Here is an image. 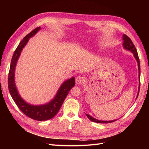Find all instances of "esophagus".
I'll use <instances>...</instances> for the list:
<instances>
[{"mask_svg":"<svg viewBox=\"0 0 149 149\" xmlns=\"http://www.w3.org/2000/svg\"><path fill=\"white\" fill-rule=\"evenodd\" d=\"M85 80H86V79L84 77H83V76H78L76 78V84H82L84 82H85Z\"/></svg>","mask_w":149,"mask_h":149,"instance_id":"1","label":"esophagus"}]
</instances>
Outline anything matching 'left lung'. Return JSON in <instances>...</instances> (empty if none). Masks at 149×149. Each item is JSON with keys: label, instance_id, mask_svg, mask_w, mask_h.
I'll use <instances>...</instances> for the list:
<instances>
[{"label": "left lung", "instance_id": "obj_1", "mask_svg": "<svg viewBox=\"0 0 149 149\" xmlns=\"http://www.w3.org/2000/svg\"><path fill=\"white\" fill-rule=\"evenodd\" d=\"M123 47L125 49H127L129 51H130L132 53H133L134 54V56L136 58L137 61V63H138V68H139V79H140V74H141V68H140V61H139V58L138 56V53L137 52V49L135 47L134 45L133 44L132 40H130V38L127 36L126 35L124 34L123 35ZM139 90H140V84H139V91H138V93H137V97L139 96ZM86 116L88 117V118L93 122H94V123H101V124H106V123H113V122L116 121V120H97L95 118H93L92 116H91L89 114H86Z\"/></svg>", "mask_w": 149, "mask_h": 149}]
</instances>
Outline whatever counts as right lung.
I'll list each match as a JSON object with an SVG mask.
<instances>
[{
  "instance_id": "1",
  "label": "right lung",
  "mask_w": 149,
  "mask_h": 149,
  "mask_svg": "<svg viewBox=\"0 0 149 149\" xmlns=\"http://www.w3.org/2000/svg\"><path fill=\"white\" fill-rule=\"evenodd\" d=\"M40 30V27H37L26 35L20 42L13 53L10 66L9 73L8 76V87L10 95L19 109L29 118L36 120H47L53 118L60 108L67 96L70 89L75 84L74 78L73 77L68 79L61 84L60 88L54 99L46 104L40 106H33L29 104L23 100L19 92L17 91L15 83V70L18 59L24 47L27 43L29 38L33 37L37 31Z\"/></svg>"
}]
</instances>
